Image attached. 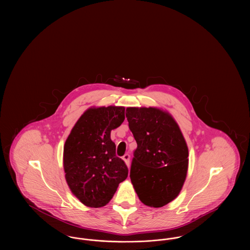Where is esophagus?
Wrapping results in <instances>:
<instances>
[{
    "instance_id": "34e87169",
    "label": "esophagus",
    "mask_w": 250,
    "mask_h": 250,
    "mask_svg": "<svg viewBox=\"0 0 250 250\" xmlns=\"http://www.w3.org/2000/svg\"><path fill=\"white\" fill-rule=\"evenodd\" d=\"M123 160L125 162V164H126L127 166H129V162H130V155H128V154H125V155L123 156Z\"/></svg>"
}]
</instances>
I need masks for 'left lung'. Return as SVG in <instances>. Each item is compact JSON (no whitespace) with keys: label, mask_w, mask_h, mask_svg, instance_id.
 <instances>
[{"label":"left lung","mask_w":250,"mask_h":250,"mask_svg":"<svg viewBox=\"0 0 250 250\" xmlns=\"http://www.w3.org/2000/svg\"><path fill=\"white\" fill-rule=\"evenodd\" d=\"M125 116L136 142L130 179L141 202L162 207L173 201L185 183L188 148L172 116L157 107H127Z\"/></svg>","instance_id":"left-lung-1"}]
</instances>
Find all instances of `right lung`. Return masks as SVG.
I'll use <instances>...</instances> for the list:
<instances>
[{
	"label": "right lung",
	"instance_id": "add662e5",
	"mask_svg": "<svg viewBox=\"0 0 250 250\" xmlns=\"http://www.w3.org/2000/svg\"><path fill=\"white\" fill-rule=\"evenodd\" d=\"M125 120V107H90L77 121L63 146V169L72 193L88 207L105 206L128 168L116 155L110 132Z\"/></svg>",
	"mask_w": 250,
	"mask_h": 250
}]
</instances>
